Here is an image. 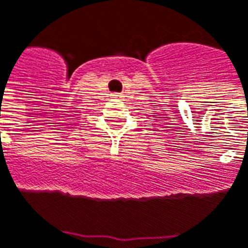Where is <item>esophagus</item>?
I'll return each instance as SVG.
<instances>
[{"mask_svg": "<svg viewBox=\"0 0 248 248\" xmlns=\"http://www.w3.org/2000/svg\"><path fill=\"white\" fill-rule=\"evenodd\" d=\"M112 96H114V97H117V99H121V97H122L121 93H112Z\"/></svg>", "mask_w": 248, "mask_h": 248, "instance_id": "obj_1", "label": "esophagus"}]
</instances>
